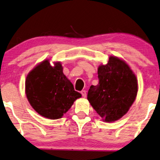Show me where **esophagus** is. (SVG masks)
<instances>
[{"mask_svg": "<svg viewBox=\"0 0 160 160\" xmlns=\"http://www.w3.org/2000/svg\"><path fill=\"white\" fill-rule=\"evenodd\" d=\"M81 94H82V97L86 98V96H87V94H86V91H84V90H83V91H81Z\"/></svg>", "mask_w": 160, "mask_h": 160, "instance_id": "34e87169", "label": "esophagus"}]
</instances>
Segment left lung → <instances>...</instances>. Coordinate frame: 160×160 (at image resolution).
I'll return each instance as SVG.
<instances>
[{
    "label": "left lung",
    "instance_id": "left-lung-1",
    "mask_svg": "<svg viewBox=\"0 0 160 160\" xmlns=\"http://www.w3.org/2000/svg\"><path fill=\"white\" fill-rule=\"evenodd\" d=\"M99 83L91 86L87 99L102 120L112 122L128 112L138 93V80L128 64L110 56L98 68Z\"/></svg>",
    "mask_w": 160,
    "mask_h": 160
}]
</instances>
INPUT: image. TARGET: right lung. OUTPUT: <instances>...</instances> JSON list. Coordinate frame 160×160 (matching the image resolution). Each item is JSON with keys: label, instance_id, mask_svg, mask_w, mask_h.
Instances as JSON below:
<instances>
[{"label": "right lung", "instance_id": "add662e5", "mask_svg": "<svg viewBox=\"0 0 160 160\" xmlns=\"http://www.w3.org/2000/svg\"><path fill=\"white\" fill-rule=\"evenodd\" d=\"M25 93L32 108L49 119L61 118L82 95L63 73L60 62L44 60L32 69L25 80Z\"/></svg>", "mask_w": 160, "mask_h": 160}]
</instances>
